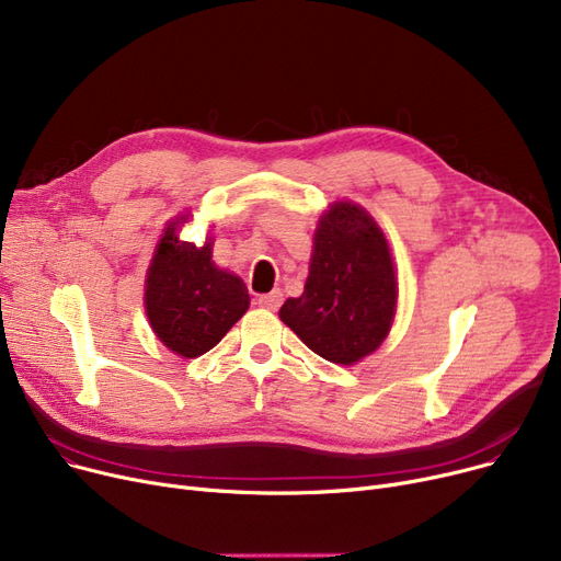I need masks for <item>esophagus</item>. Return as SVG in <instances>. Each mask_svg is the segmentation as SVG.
<instances>
[{"mask_svg":"<svg viewBox=\"0 0 561 561\" xmlns=\"http://www.w3.org/2000/svg\"><path fill=\"white\" fill-rule=\"evenodd\" d=\"M282 300H284V298H282V290L277 288V290H273V294L261 296V298H259V305L265 307V309H273V311H275V309H279Z\"/></svg>","mask_w":561,"mask_h":561,"instance_id":"obj_1","label":"esophagus"}]
</instances>
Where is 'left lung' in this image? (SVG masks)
Here are the masks:
<instances>
[{"label":"left lung","mask_w":561,"mask_h":561,"mask_svg":"<svg viewBox=\"0 0 561 561\" xmlns=\"http://www.w3.org/2000/svg\"><path fill=\"white\" fill-rule=\"evenodd\" d=\"M397 298V271L385 233L362 206L336 202L316 227L305 294L288 298L279 319L316 355L355 364L389 334Z\"/></svg>","instance_id":"left-lung-1"}]
</instances>
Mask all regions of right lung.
I'll use <instances>...</instances> for the list:
<instances>
[{
  "instance_id": "1",
  "label": "right lung",
  "mask_w": 561,
  "mask_h": 561,
  "mask_svg": "<svg viewBox=\"0 0 561 561\" xmlns=\"http://www.w3.org/2000/svg\"><path fill=\"white\" fill-rule=\"evenodd\" d=\"M187 215L169 222L146 273L144 307L156 336L181 357H199L250 307L248 286L213 263V238L197 248L181 240Z\"/></svg>"
}]
</instances>
